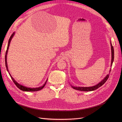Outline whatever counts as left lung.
I'll use <instances>...</instances> for the list:
<instances>
[{
	"instance_id": "left-lung-1",
	"label": "left lung",
	"mask_w": 122,
	"mask_h": 122,
	"mask_svg": "<svg viewBox=\"0 0 122 122\" xmlns=\"http://www.w3.org/2000/svg\"><path fill=\"white\" fill-rule=\"evenodd\" d=\"M111 43V54H112V59H111V66H112V63L114 61V48L113 46H112L111 41H110ZM111 71V70H110ZM109 74H108L100 82H99L98 84L97 85L91 86V87H76V86H71L72 88H73L75 89H76V90H78L80 91H84V92H91V91H93L95 90V89H97L99 87L101 86L103 84H104V83L107 81L108 79L109 78Z\"/></svg>"
}]
</instances>
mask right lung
I'll use <instances>...</instances> for the list:
<instances>
[{
    "label": "right lung",
    "mask_w": 122,
    "mask_h": 122,
    "mask_svg": "<svg viewBox=\"0 0 122 122\" xmlns=\"http://www.w3.org/2000/svg\"><path fill=\"white\" fill-rule=\"evenodd\" d=\"M15 35V33L14 32L12 34V35L11 36L9 40V41H8V46H7V50H6V54H5V66H6V69H7V71L9 72L8 71V66H7V52H8V48H9V45H10V42H11V41L12 40V38H13V37L14 35ZM9 75L10 76H11V78L12 79V81H13V82H14V84H15V85L17 86L18 88H19L20 89H21V91H24V92H36V91H40L41 90V89H42L45 85H46V83L47 82V80H46V82L44 83V84L41 86H40V87H36V88H30V87H26V86H23V85H21L20 84H18V83L13 79V78L12 76H11V74H10V73H9Z\"/></svg>",
    "instance_id": "obj_1"
}]
</instances>
